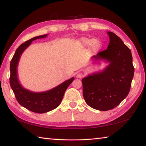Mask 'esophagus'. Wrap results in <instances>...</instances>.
Listing matches in <instances>:
<instances>
[{
    "mask_svg": "<svg viewBox=\"0 0 146 146\" xmlns=\"http://www.w3.org/2000/svg\"><path fill=\"white\" fill-rule=\"evenodd\" d=\"M76 78H82L84 76V75L82 73H78L77 74H76Z\"/></svg>",
    "mask_w": 146,
    "mask_h": 146,
    "instance_id": "34e87169",
    "label": "esophagus"
}]
</instances>
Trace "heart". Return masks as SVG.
Masks as SVG:
<instances>
[{
	"label": "heart",
	"mask_w": 146,
	"mask_h": 146,
	"mask_svg": "<svg viewBox=\"0 0 146 146\" xmlns=\"http://www.w3.org/2000/svg\"><path fill=\"white\" fill-rule=\"evenodd\" d=\"M79 43L82 46L87 47L90 46L91 48L94 51H97L102 48V42L99 39H90L88 38H82L79 40Z\"/></svg>",
	"instance_id": "1"
}]
</instances>
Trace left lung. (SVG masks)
I'll return each mask as SVG.
<instances>
[{
  "instance_id": "1",
  "label": "left lung",
  "mask_w": 146,
  "mask_h": 146,
  "mask_svg": "<svg viewBox=\"0 0 146 146\" xmlns=\"http://www.w3.org/2000/svg\"><path fill=\"white\" fill-rule=\"evenodd\" d=\"M110 44L106 50L91 57L93 63L104 61L108 66L82 80L83 96L86 104L100 111H108L119 104L129 92L134 76L131 50L120 38L107 32Z\"/></svg>"
}]
</instances>
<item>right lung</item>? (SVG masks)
Wrapping results in <instances>:
<instances>
[{
  "instance_id": "obj_1",
  "label": "right lung",
  "mask_w": 146,
  "mask_h": 146,
  "mask_svg": "<svg viewBox=\"0 0 146 146\" xmlns=\"http://www.w3.org/2000/svg\"><path fill=\"white\" fill-rule=\"evenodd\" d=\"M48 34L36 36L22 44L15 53L10 63L11 88L18 102L24 108L36 113H44L54 110L60 105L64 93L73 82L74 77L64 81L51 90L42 92H34L24 88L18 78V65L22 54L30 46L32 42L38 38L48 36Z\"/></svg>"
}]
</instances>
